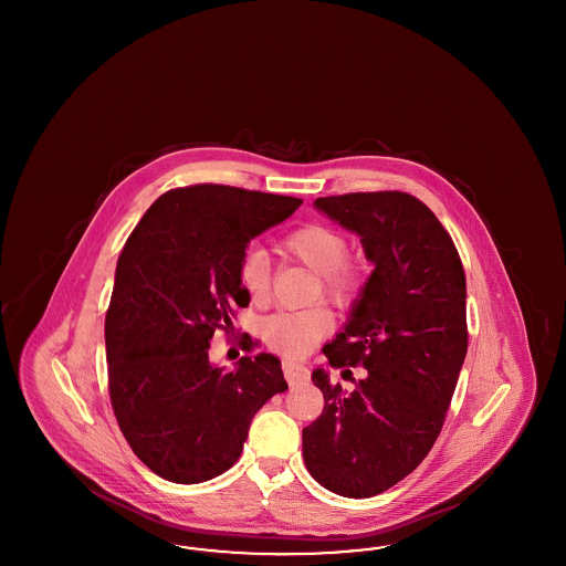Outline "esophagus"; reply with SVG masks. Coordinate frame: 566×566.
<instances>
[{
	"mask_svg": "<svg viewBox=\"0 0 566 566\" xmlns=\"http://www.w3.org/2000/svg\"><path fill=\"white\" fill-rule=\"evenodd\" d=\"M282 369H284V377H286V381H289L291 386L310 379V369L303 367V365H298L295 360H284V363H282Z\"/></svg>",
	"mask_w": 566,
	"mask_h": 566,
	"instance_id": "1",
	"label": "esophagus"
}]
</instances>
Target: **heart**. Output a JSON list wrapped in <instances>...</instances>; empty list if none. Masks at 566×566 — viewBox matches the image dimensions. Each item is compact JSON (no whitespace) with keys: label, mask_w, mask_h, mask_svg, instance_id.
<instances>
[{"label":"heart","mask_w":566,"mask_h":566,"mask_svg":"<svg viewBox=\"0 0 566 566\" xmlns=\"http://www.w3.org/2000/svg\"><path fill=\"white\" fill-rule=\"evenodd\" d=\"M282 254L318 273L324 296L344 305L360 293L365 270L360 261L346 259V238L326 224H305L280 243ZM240 284L252 303H265L271 291L270 259L261 250H248L238 268ZM333 316L324 307L298 312H277L263 323V337L273 350L286 356H303L328 333Z\"/></svg>","instance_id":"obj_1"}]
</instances>
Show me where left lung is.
Segmentation results:
<instances>
[{
    "instance_id": "left-lung-1",
    "label": "left lung",
    "mask_w": 566,
    "mask_h": 566,
    "mask_svg": "<svg viewBox=\"0 0 566 566\" xmlns=\"http://www.w3.org/2000/svg\"><path fill=\"white\" fill-rule=\"evenodd\" d=\"M314 208L360 238L374 271L324 346L331 367L367 376L346 392L328 371L312 374L324 409L303 429V460L326 490L367 499L409 475L439 437L467 356V282L450 233L407 192L318 197Z\"/></svg>"
}]
</instances>
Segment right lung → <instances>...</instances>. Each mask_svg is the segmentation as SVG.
<instances>
[{
    "mask_svg": "<svg viewBox=\"0 0 566 566\" xmlns=\"http://www.w3.org/2000/svg\"><path fill=\"white\" fill-rule=\"evenodd\" d=\"M295 197L222 185L167 190L125 243L106 314L109 399L135 457L176 484L231 469L254 413L289 388L280 358L210 363L250 296L238 268L250 240L293 216Z\"/></svg>",
    "mask_w": 566,
    "mask_h": 566,
    "instance_id": "add662e5",
    "label": "right lung"
}]
</instances>
